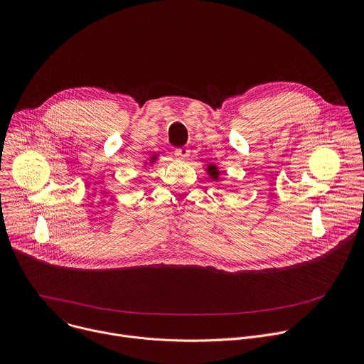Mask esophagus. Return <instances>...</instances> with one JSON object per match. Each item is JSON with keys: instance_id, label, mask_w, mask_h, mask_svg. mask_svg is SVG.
<instances>
[{"instance_id": "1", "label": "esophagus", "mask_w": 364, "mask_h": 364, "mask_svg": "<svg viewBox=\"0 0 364 364\" xmlns=\"http://www.w3.org/2000/svg\"><path fill=\"white\" fill-rule=\"evenodd\" d=\"M174 154H176V157L180 159V160H188V159H190V149H187V147L177 149V150L174 151Z\"/></svg>"}]
</instances>
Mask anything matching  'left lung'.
Listing matches in <instances>:
<instances>
[{
    "label": "left lung",
    "mask_w": 364,
    "mask_h": 364,
    "mask_svg": "<svg viewBox=\"0 0 364 364\" xmlns=\"http://www.w3.org/2000/svg\"><path fill=\"white\" fill-rule=\"evenodd\" d=\"M205 171H207V174L210 176V178L211 180H214V181H217L218 178H220V168L215 166V164H207V168H205Z\"/></svg>",
    "instance_id": "obj_1"
}]
</instances>
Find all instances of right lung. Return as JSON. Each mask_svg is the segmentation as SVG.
Returning <instances> with one entry per match:
<instances>
[{"mask_svg":"<svg viewBox=\"0 0 364 364\" xmlns=\"http://www.w3.org/2000/svg\"><path fill=\"white\" fill-rule=\"evenodd\" d=\"M157 159H159V154H157V153H156V154H153V156H151V157H150V159H149V160H147V161H146V163H144V166H146V164H147V163H149V164H150V166H153V164H154V163H156V161H157Z\"/></svg>","mask_w":364,"mask_h":364,"instance_id":"right-lung-1","label":"right lung"}]
</instances>
